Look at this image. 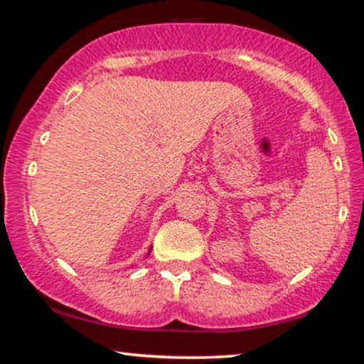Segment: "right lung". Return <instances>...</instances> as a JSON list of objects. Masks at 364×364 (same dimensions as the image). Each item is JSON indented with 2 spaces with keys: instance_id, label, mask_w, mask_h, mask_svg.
I'll use <instances>...</instances> for the list:
<instances>
[{
  "instance_id": "right-lung-1",
  "label": "right lung",
  "mask_w": 364,
  "mask_h": 364,
  "mask_svg": "<svg viewBox=\"0 0 364 364\" xmlns=\"http://www.w3.org/2000/svg\"><path fill=\"white\" fill-rule=\"evenodd\" d=\"M151 250H152V247H151V249H149V252H147V255H149V254H151Z\"/></svg>"
}]
</instances>
